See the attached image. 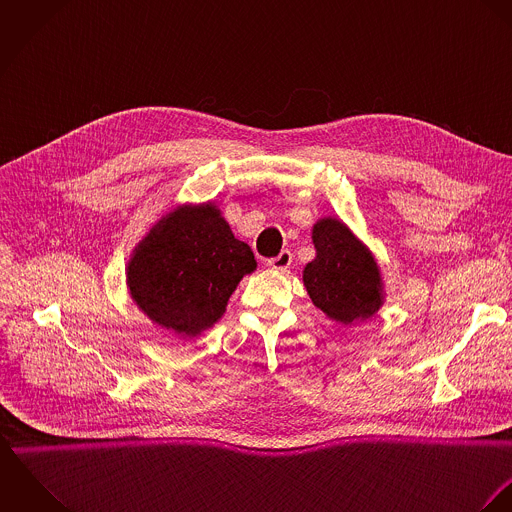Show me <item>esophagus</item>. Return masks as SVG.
I'll list each match as a JSON object with an SVG mask.
<instances>
[{
	"instance_id": "obj_1",
	"label": "esophagus",
	"mask_w": 512,
	"mask_h": 512,
	"mask_svg": "<svg viewBox=\"0 0 512 512\" xmlns=\"http://www.w3.org/2000/svg\"><path fill=\"white\" fill-rule=\"evenodd\" d=\"M290 264H292V252L290 250H282L276 258L268 260V266L272 270H278V272H286L290 268Z\"/></svg>"
}]
</instances>
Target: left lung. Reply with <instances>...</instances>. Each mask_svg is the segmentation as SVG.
I'll return each instance as SVG.
<instances>
[{"label":"left lung","instance_id":"left-lung-1","mask_svg":"<svg viewBox=\"0 0 512 512\" xmlns=\"http://www.w3.org/2000/svg\"><path fill=\"white\" fill-rule=\"evenodd\" d=\"M317 250L303 270L311 301L339 323L368 319L382 305L378 266L365 244L337 219L313 226Z\"/></svg>","mask_w":512,"mask_h":512}]
</instances>
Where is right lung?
I'll return each mask as SVG.
<instances>
[{"instance_id":"obj_1","label":"right lung","mask_w":512,"mask_h":512,"mask_svg":"<svg viewBox=\"0 0 512 512\" xmlns=\"http://www.w3.org/2000/svg\"><path fill=\"white\" fill-rule=\"evenodd\" d=\"M254 270L250 246L207 203L181 207L149 230L128 264V286L153 323L195 337L219 321L238 282Z\"/></svg>"}]
</instances>
